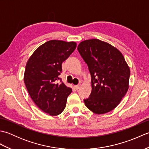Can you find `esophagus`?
Segmentation results:
<instances>
[{"label": "esophagus", "mask_w": 149, "mask_h": 149, "mask_svg": "<svg viewBox=\"0 0 149 149\" xmlns=\"http://www.w3.org/2000/svg\"><path fill=\"white\" fill-rule=\"evenodd\" d=\"M74 87L75 90H78V89H79L80 85H75V86H74Z\"/></svg>", "instance_id": "34e87169"}]
</instances>
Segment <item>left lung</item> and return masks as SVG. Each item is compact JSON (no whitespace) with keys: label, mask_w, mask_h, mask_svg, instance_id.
<instances>
[{"label":"left lung","mask_w":149,"mask_h":149,"mask_svg":"<svg viewBox=\"0 0 149 149\" xmlns=\"http://www.w3.org/2000/svg\"><path fill=\"white\" fill-rule=\"evenodd\" d=\"M77 50L86 63L92 90L84 99L93 113H108L118 105L129 88L130 68L122 54L109 43L98 39L81 42Z\"/></svg>","instance_id":"obj_1"}]
</instances>
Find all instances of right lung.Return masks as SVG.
I'll return each instance as SVG.
<instances>
[{"label":"right lung","mask_w":149,"mask_h":149,"mask_svg":"<svg viewBox=\"0 0 149 149\" xmlns=\"http://www.w3.org/2000/svg\"><path fill=\"white\" fill-rule=\"evenodd\" d=\"M76 46L74 42L48 41L33 52L26 64L24 80L28 93L41 110L51 116L63 112L72 91L61 82L59 75L62 72V63Z\"/></svg>","instance_id":"right-lung-1"}]
</instances>
